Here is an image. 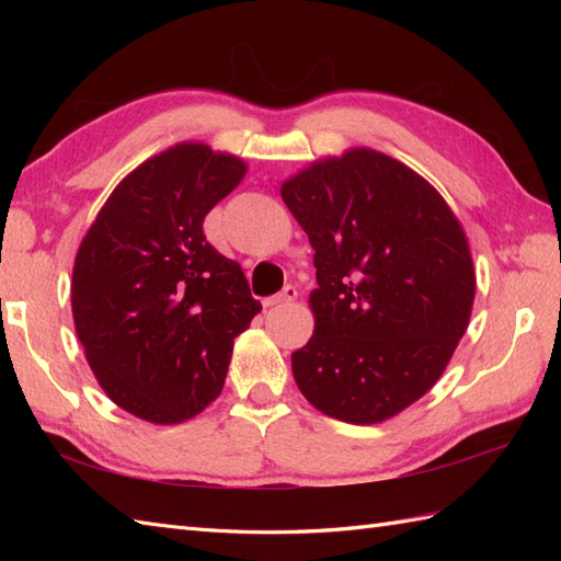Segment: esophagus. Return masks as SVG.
I'll use <instances>...</instances> for the list:
<instances>
[{"label": "esophagus", "mask_w": 561, "mask_h": 561, "mask_svg": "<svg viewBox=\"0 0 561 561\" xmlns=\"http://www.w3.org/2000/svg\"><path fill=\"white\" fill-rule=\"evenodd\" d=\"M296 299V287H284L279 294H274V296H270V299H265L262 301V306L265 308H272V306H284V304H291Z\"/></svg>", "instance_id": "34e87169"}]
</instances>
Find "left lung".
Returning a JSON list of instances; mask_svg holds the SVG:
<instances>
[{
  "mask_svg": "<svg viewBox=\"0 0 561 561\" xmlns=\"http://www.w3.org/2000/svg\"><path fill=\"white\" fill-rule=\"evenodd\" d=\"M279 193L316 250L296 386L332 420L386 422L434 388L468 330L478 282L462 224L420 173L368 147L311 161Z\"/></svg>",
  "mask_w": 561,
  "mask_h": 561,
  "instance_id": "obj_1",
  "label": "left lung"
}]
</instances>
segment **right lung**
Listing matches in <instances>:
<instances>
[{"mask_svg": "<svg viewBox=\"0 0 561 561\" xmlns=\"http://www.w3.org/2000/svg\"><path fill=\"white\" fill-rule=\"evenodd\" d=\"M245 173L236 153L181 141L129 171L81 238L77 335L105 396L137 420L169 426L209 408L233 340L262 311L241 265L202 231Z\"/></svg>", "mask_w": 561, "mask_h": 561, "instance_id": "1", "label": "right lung"}]
</instances>
